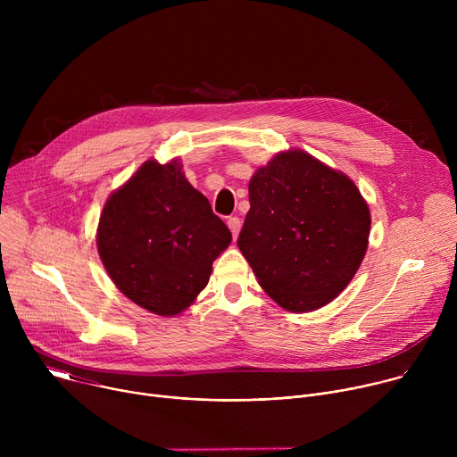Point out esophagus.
Segmentation results:
<instances>
[{"label": "esophagus", "instance_id": "esophagus-1", "mask_svg": "<svg viewBox=\"0 0 457 457\" xmlns=\"http://www.w3.org/2000/svg\"><path fill=\"white\" fill-rule=\"evenodd\" d=\"M228 228L231 229L233 238H237V237H238V231H240V228H242L240 219H238V217H229V219H228Z\"/></svg>", "mask_w": 457, "mask_h": 457}]
</instances>
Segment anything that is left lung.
Returning <instances> with one entry per match:
<instances>
[{"mask_svg": "<svg viewBox=\"0 0 457 457\" xmlns=\"http://www.w3.org/2000/svg\"><path fill=\"white\" fill-rule=\"evenodd\" d=\"M238 247L262 289L307 312L337 298L369 245L370 212L356 184L302 150L280 152L249 180Z\"/></svg>", "mask_w": 457, "mask_h": 457, "instance_id": "1", "label": "left lung"}]
</instances>
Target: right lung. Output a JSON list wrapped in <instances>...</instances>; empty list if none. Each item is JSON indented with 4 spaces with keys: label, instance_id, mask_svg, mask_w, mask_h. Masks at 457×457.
I'll use <instances>...</instances> for the list:
<instances>
[{
    "label": "right lung",
    "instance_id": "add662e5",
    "mask_svg": "<svg viewBox=\"0 0 457 457\" xmlns=\"http://www.w3.org/2000/svg\"><path fill=\"white\" fill-rule=\"evenodd\" d=\"M229 242L231 231L177 159L146 161L110 195L97 228V251L117 289L159 316L193 303Z\"/></svg>",
    "mask_w": 457,
    "mask_h": 457
}]
</instances>
